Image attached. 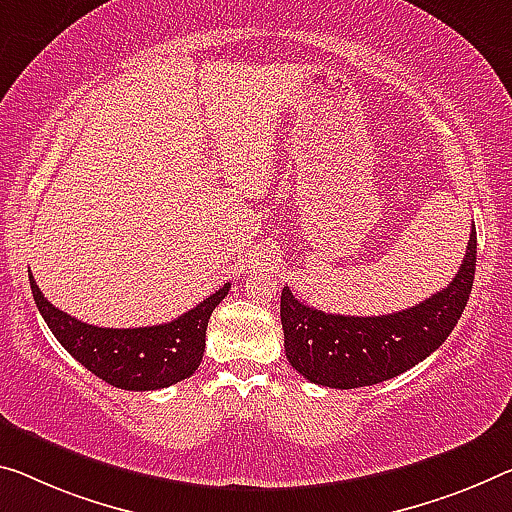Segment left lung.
<instances>
[{
    "label": "left lung",
    "instance_id": "obj_1",
    "mask_svg": "<svg viewBox=\"0 0 512 512\" xmlns=\"http://www.w3.org/2000/svg\"><path fill=\"white\" fill-rule=\"evenodd\" d=\"M476 272V226L467 254L446 288L389 316H336L311 309L281 290L283 348L290 366L313 384L357 389L391 380L432 355L453 332L469 302Z\"/></svg>",
    "mask_w": 512,
    "mask_h": 512
}]
</instances>
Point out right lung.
Instances as JSON below:
<instances>
[{
  "label": "right lung",
  "mask_w": 512,
  "mask_h": 512,
  "mask_svg": "<svg viewBox=\"0 0 512 512\" xmlns=\"http://www.w3.org/2000/svg\"><path fill=\"white\" fill-rule=\"evenodd\" d=\"M29 283L38 311L57 341L100 380L128 391L164 389L190 377L203 359L212 311L231 288V283H224L192 311L164 325L109 329L86 325L52 306L31 274Z\"/></svg>",
  "instance_id": "add662e5"
}]
</instances>
